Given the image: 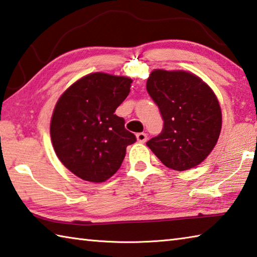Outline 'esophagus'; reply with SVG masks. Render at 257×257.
Segmentation results:
<instances>
[{"instance_id":"34e87169","label":"esophagus","mask_w":257,"mask_h":257,"mask_svg":"<svg viewBox=\"0 0 257 257\" xmlns=\"http://www.w3.org/2000/svg\"><path fill=\"white\" fill-rule=\"evenodd\" d=\"M137 139H138V141L139 142H141V143H145L147 140H148V136L146 133H138L137 134Z\"/></svg>"}]
</instances>
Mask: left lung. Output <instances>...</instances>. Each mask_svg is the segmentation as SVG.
Returning <instances> with one entry per match:
<instances>
[{
	"mask_svg": "<svg viewBox=\"0 0 257 257\" xmlns=\"http://www.w3.org/2000/svg\"><path fill=\"white\" fill-rule=\"evenodd\" d=\"M164 128L147 146L166 167L178 172L200 165L217 145L222 115L208 84L186 71L155 70L147 81Z\"/></svg>",
	"mask_w": 257,
	"mask_h": 257,
	"instance_id": "8db88e82",
	"label": "left lung"
}]
</instances>
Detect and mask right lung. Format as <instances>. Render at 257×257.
I'll return each instance as SVG.
<instances>
[{"label": "right lung", "mask_w": 257, "mask_h": 257, "mask_svg": "<svg viewBox=\"0 0 257 257\" xmlns=\"http://www.w3.org/2000/svg\"><path fill=\"white\" fill-rule=\"evenodd\" d=\"M132 79L96 72L67 88L54 108L55 154L75 176L102 183L119 169L126 147L137 141L114 112L128 96Z\"/></svg>", "instance_id": "right-lung-1"}]
</instances>
